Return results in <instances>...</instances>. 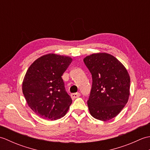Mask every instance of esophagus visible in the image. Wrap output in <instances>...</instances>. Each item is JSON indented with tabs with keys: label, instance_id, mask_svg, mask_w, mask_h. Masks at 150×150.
<instances>
[{
	"label": "esophagus",
	"instance_id": "34e87169",
	"mask_svg": "<svg viewBox=\"0 0 150 150\" xmlns=\"http://www.w3.org/2000/svg\"><path fill=\"white\" fill-rule=\"evenodd\" d=\"M80 95H81L80 93H72V94L71 95V97L72 98H77V97H80Z\"/></svg>",
	"mask_w": 150,
	"mask_h": 150
}]
</instances>
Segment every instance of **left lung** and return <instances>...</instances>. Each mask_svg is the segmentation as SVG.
<instances>
[{
	"label": "left lung",
	"mask_w": 150,
	"mask_h": 150,
	"mask_svg": "<svg viewBox=\"0 0 150 150\" xmlns=\"http://www.w3.org/2000/svg\"><path fill=\"white\" fill-rule=\"evenodd\" d=\"M83 60L93 79L88 100L91 115L102 121L112 119L129 99V73L119 60L107 53H93Z\"/></svg>",
	"instance_id": "left-lung-1"
}]
</instances>
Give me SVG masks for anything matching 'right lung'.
<instances>
[{
	"label": "right lung",
	"instance_id": "add662e5",
	"mask_svg": "<svg viewBox=\"0 0 150 150\" xmlns=\"http://www.w3.org/2000/svg\"><path fill=\"white\" fill-rule=\"evenodd\" d=\"M71 62L70 57L48 53L36 59L28 69L22 92L38 116L55 120L68 112L72 100L66 91L62 75Z\"/></svg>",
	"mask_w": 150,
	"mask_h": 150
}]
</instances>
